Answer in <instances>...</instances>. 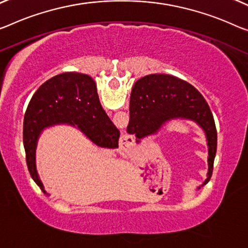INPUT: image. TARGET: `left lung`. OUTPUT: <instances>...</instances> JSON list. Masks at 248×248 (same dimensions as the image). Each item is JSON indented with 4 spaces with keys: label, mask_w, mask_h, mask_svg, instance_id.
<instances>
[{
    "label": "left lung",
    "mask_w": 248,
    "mask_h": 248,
    "mask_svg": "<svg viewBox=\"0 0 248 248\" xmlns=\"http://www.w3.org/2000/svg\"><path fill=\"white\" fill-rule=\"evenodd\" d=\"M173 120L192 121L205 133L208 170L204 186L212 176L217 147L215 122L207 102L193 85L173 75L151 74L140 78L132 90L127 125V132L135 135L136 143L155 135Z\"/></svg>",
    "instance_id": "left-lung-1"
}]
</instances>
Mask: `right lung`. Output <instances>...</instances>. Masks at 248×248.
<instances>
[{
    "label": "right lung",
    "mask_w": 248,
    "mask_h": 248,
    "mask_svg": "<svg viewBox=\"0 0 248 248\" xmlns=\"http://www.w3.org/2000/svg\"><path fill=\"white\" fill-rule=\"evenodd\" d=\"M62 124L78 128L96 146L119 147L120 131L103 109L91 76L65 72L47 79L30 101L23 125L29 172L46 195L36 170L37 140L45 128Z\"/></svg>",
    "instance_id": "1"
}]
</instances>
